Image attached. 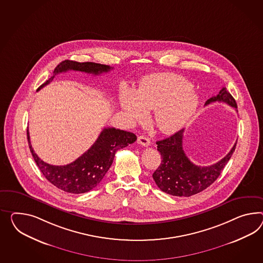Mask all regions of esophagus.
<instances>
[{"mask_svg": "<svg viewBox=\"0 0 263 263\" xmlns=\"http://www.w3.org/2000/svg\"><path fill=\"white\" fill-rule=\"evenodd\" d=\"M137 143L140 144L141 146H144V147H148V146L151 145V140H149V138H148L147 136L140 135V136L137 138Z\"/></svg>", "mask_w": 263, "mask_h": 263, "instance_id": "1", "label": "esophagus"}]
</instances>
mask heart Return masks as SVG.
<instances>
[{
    "mask_svg": "<svg viewBox=\"0 0 263 263\" xmlns=\"http://www.w3.org/2000/svg\"><path fill=\"white\" fill-rule=\"evenodd\" d=\"M198 105L192 84L178 75L162 73L149 76L135 92L124 88L120 106L130 121L147 118L155 110V124L163 134L177 132L187 123Z\"/></svg>",
    "mask_w": 263,
    "mask_h": 263,
    "instance_id": "obj_1",
    "label": "heart"
}]
</instances>
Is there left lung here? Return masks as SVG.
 <instances>
[{
	"mask_svg": "<svg viewBox=\"0 0 263 263\" xmlns=\"http://www.w3.org/2000/svg\"><path fill=\"white\" fill-rule=\"evenodd\" d=\"M216 101L224 102L231 107L237 108L236 100L226 88H221L219 93L211 97L205 105ZM183 135L184 128L166 139L156 142L162 160L153 177L162 192L175 196H191L208 188L221 174L236 146V143L229 154L220 161L208 167H201L190 161L185 155Z\"/></svg>",
	"mask_w": 263,
	"mask_h": 263,
	"instance_id": "left-lung-1",
	"label": "left lung"
}]
</instances>
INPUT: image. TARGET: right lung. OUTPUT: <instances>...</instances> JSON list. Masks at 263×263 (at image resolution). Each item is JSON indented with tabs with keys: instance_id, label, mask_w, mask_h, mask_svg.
<instances>
[{
	"instance_id": "right-lung-1",
	"label": "right lung",
	"mask_w": 263,
	"mask_h": 263,
	"mask_svg": "<svg viewBox=\"0 0 263 263\" xmlns=\"http://www.w3.org/2000/svg\"><path fill=\"white\" fill-rule=\"evenodd\" d=\"M112 68L107 65L91 62L79 63L65 60L55 68L53 75L41 85L39 90L53 80L55 75L68 70H77L87 73L98 75L108 72ZM27 140L29 149L38 168L48 181L55 187L70 194H84L95 188L106 175L115 159V153L125 148L136 140V135L129 132L118 128H105L98 136L95 144L75 161L65 166H53L41 160L35 154L29 133L27 130Z\"/></svg>"
}]
</instances>
